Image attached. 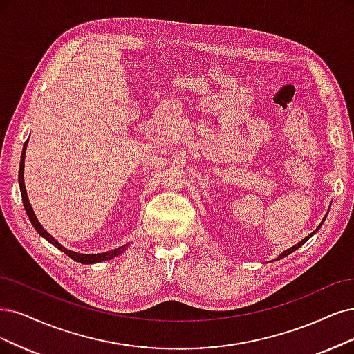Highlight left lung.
<instances>
[{"instance_id": "8db88e82", "label": "left lung", "mask_w": 354, "mask_h": 354, "mask_svg": "<svg viewBox=\"0 0 354 354\" xmlns=\"http://www.w3.org/2000/svg\"><path fill=\"white\" fill-rule=\"evenodd\" d=\"M325 217H326V216H325ZM325 217H324V218H322V223H324V220H325ZM322 223H321V225H319V226H318V227H317V230H313V232H312V233H310V234H309V236H306V238H305V239H302V241H300V242H299V243H296V245H295V246H292V248H290V250H287V251H284V252H281V254H280V255H279V257H277V258H276V259H281V258H284V257H287V255H290V254H292V252H295V251H296V250H299V248H300V246H302V245H304V243H305V242H306V241H309V239H310V238H312V236H313V234H315V232H318V230H319V227H321V226H322Z\"/></svg>"}]
</instances>
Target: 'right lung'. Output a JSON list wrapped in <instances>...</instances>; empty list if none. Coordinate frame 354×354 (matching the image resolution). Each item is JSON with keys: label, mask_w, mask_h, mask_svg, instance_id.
I'll return each instance as SVG.
<instances>
[{"label": "right lung", "mask_w": 354, "mask_h": 354, "mask_svg": "<svg viewBox=\"0 0 354 354\" xmlns=\"http://www.w3.org/2000/svg\"><path fill=\"white\" fill-rule=\"evenodd\" d=\"M26 147H28V141L24 142V147H23V153H21V159H20V169H19V184H20V192H21V198H23V204L26 208V213H28V217L30 218L33 227L36 229V232L44 236L48 242H50L54 246H57L58 250H61L64 254H67L71 259L77 261V263H82V264H95V263H102V261H108L112 259L118 255H121L128 245H122L120 248H116L113 251H108V252H102V254H78L74 251L67 250V248H64L55 238H52L50 234L42 227V225L39 223V220L35 216L33 208L29 203V197H28V192H26V187H24V156H26Z\"/></svg>", "instance_id": "add662e5"}]
</instances>
